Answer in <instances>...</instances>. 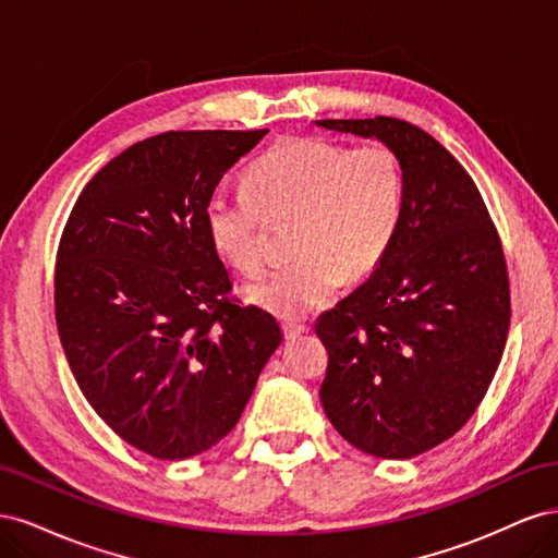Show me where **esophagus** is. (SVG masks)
Wrapping results in <instances>:
<instances>
[{
    "label": "esophagus",
    "mask_w": 558,
    "mask_h": 558,
    "mask_svg": "<svg viewBox=\"0 0 558 558\" xmlns=\"http://www.w3.org/2000/svg\"><path fill=\"white\" fill-rule=\"evenodd\" d=\"M283 328V337L286 340H295V337L310 332V328L305 324H295V320H286V324L281 326Z\"/></svg>",
    "instance_id": "obj_1"
}]
</instances>
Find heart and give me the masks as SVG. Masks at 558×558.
<instances>
[{
    "label": "heart",
    "instance_id": "1",
    "mask_svg": "<svg viewBox=\"0 0 558 558\" xmlns=\"http://www.w3.org/2000/svg\"><path fill=\"white\" fill-rule=\"evenodd\" d=\"M404 214V174L384 144L347 148L320 137L275 146L251 167L244 191L205 205L211 248L242 272L265 263V218L289 221L293 263L244 286L253 305L300 318L369 277L391 251Z\"/></svg>",
    "mask_w": 558,
    "mask_h": 558
}]
</instances>
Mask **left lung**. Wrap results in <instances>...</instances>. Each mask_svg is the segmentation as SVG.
I'll list each match as a JSON object with an SVG mask.
<instances>
[{
    "instance_id": "1",
    "label": "left lung",
    "mask_w": 558,
    "mask_h": 558,
    "mask_svg": "<svg viewBox=\"0 0 558 558\" xmlns=\"http://www.w3.org/2000/svg\"><path fill=\"white\" fill-rule=\"evenodd\" d=\"M316 125L381 142L404 174L391 251L316 320L328 349L320 404L349 445L412 459L461 430L496 375L508 265L475 181L428 132L388 116Z\"/></svg>"
}]
</instances>
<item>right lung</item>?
Returning a JSON list of instances; mask_svg holds the SVG:
<instances>
[{"label":"right lung","instance_id":"obj_1","mask_svg":"<svg viewBox=\"0 0 558 558\" xmlns=\"http://www.w3.org/2000/svg\"><path fill=\"white\" fill-rule=\"evenodd\" d=\"M265 134H156L107 162L66 218L56 265L66 363L105 424L162 461L221 442L281 342L272 314L228 298L202 218Z\"/></svg>","mask_w":558,"mask_h":558}]
</instances>
